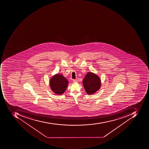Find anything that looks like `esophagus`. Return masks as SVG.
<instances>
[{
  "label": "esophagus",
  "instance_id": "esophagus-1",
  "mask_svg": "<svg viewBox=\"0 0 149 149\" xmlns=\"http://www.w3.org/2000/svg\"><path fill=\"white\" fill-rule=\"evenodd\" d=\"M73 82H78V81L77 80H75V79H74V80H73Z\"/></svg>",
  "mask_w": 149,
  "mask_h": 149
}]
</instances>
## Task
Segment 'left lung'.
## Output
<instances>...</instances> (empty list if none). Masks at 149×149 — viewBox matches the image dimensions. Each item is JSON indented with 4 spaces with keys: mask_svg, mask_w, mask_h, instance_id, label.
<instances>
[{
    "mask_svg": "<svg viewBox=\"0 0 149 149\" xmlns=\"http://www.w3.org/2000/svg\"><path fill=\"white\" fill-rule=\"evenodd\" d=\"M83 85L87 94L91 95L96 92L101 87V80L96 74L88 72L83 80Z\"/></svg>",
    "mask_w": 149,
    "mask_h": 149,
    "instance_id": "1",
    "label": "left lung"
}]
</instances>
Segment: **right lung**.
Wrapping results in <instances>:
<instances>
[{"label": "right lung", "mask_w": 149, "mask_h": 149, "mask_svg": "<svg viewBox=\"0 0 149 149\" xmlns=\"http://www.w3.org/2000/svg\"><path fill=\"white\" fill-rule=\"evenodd\" d=\"M68 84V80L61 74H56L50 81V86L52 91L58 95H61L65 92Z\"/></svg>", "instance_id": "1"}]
</instances>
